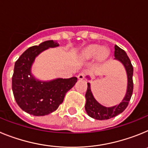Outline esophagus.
<instances>
[{
    "instance_id": "34e87169",
    "label": "esophagus",
    "mask_w": 148,
    "mask_h": 148,
    "mask_svg": "<svg viewBox=\"0 0 148 148\" xmlns=\"http://www.w3.org/2000/svg\"><path fill=\"white\" fill-rule=\"evenodd\" d=\"M85 75H86V73H84V72H82V73H80L78 75V78L79 79V80H82V79H84V78Z\"/></svg>"
}]
</instances>
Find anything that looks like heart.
<instances>
[{
	"label": "heart",
	"mask_w": 148,
	"mask_h": 148,
	"mask_svg": "<svg viewBox=\"0 0 148 148\" xmlns=\"http://www.w3.org/2000/svg\"><path fill=\"white\" fill-rule=\"evenodd\" d=\"M109 54V50L105 47H101L99 45H91L84 51V56L87 59H92L97 57L100 60L106 58Z\"/></svg>",
	"instance_id": "obj_1"
}]
</instances>
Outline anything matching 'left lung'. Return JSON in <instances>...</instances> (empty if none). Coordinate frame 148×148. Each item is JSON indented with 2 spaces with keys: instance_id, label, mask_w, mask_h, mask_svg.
Returning a JSON list of instances; mask_svg holds the SVG:
<instances>
[{
  "instance_id": "obj_1",
  "label": "left lung",
  "mask_w": 148,
  "mask_h": 148,
  "mask_svg": "<svg viewBox=\"0 0 148 148\" xmlns=\"http://www.w3.org/2000/svg\"><path fill=\"white\" fill-rule=\"evenodd\" d=\"M115 60H117L121 62L125 66L127 77V87L126 94L121 102L119 104L113 106V107H105L99 103L94 98L92 92L90 88V84L87 83V90L85 94L86 104L85 110L87 115L91 118H93L97 120H107L109 119L113 118L115 116H118L125 110L128 105V103L131 99L132 93L133 90V68L131 64L130 60L127 56L125 50L115 45L114 52ZM88 79L90 77L87 76Z\"/></svg>"
}]
</instances>
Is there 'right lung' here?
Segmentation results:
<instances>
[{"label": "right lung", "mask_w": 148, "mask_h": 148, "mask_svg": "<svg viewBox=\"0 0 148 148\" xmlns=\"http://www.w3.org/2000/svg\"><path fill=\"white\" fill-rule=\"evenodd\" d=\"M58 46L53 40H46L27 49L15 62L12 82L13 95L18 106L29 114L42 116L56 111L77 82L76 77L40 81L32 75L35 58L46 49Z\"/></svg>", "instance_id": "add662e5"}]
</instances>
